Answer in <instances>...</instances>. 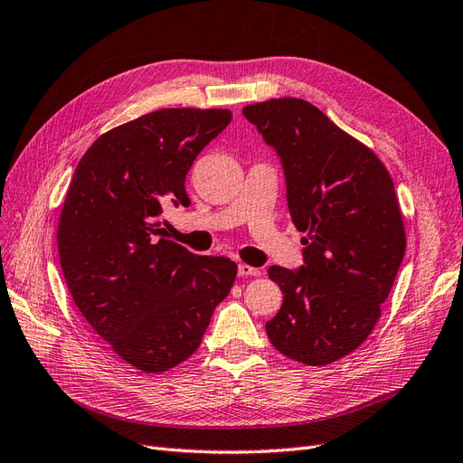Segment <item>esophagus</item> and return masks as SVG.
Listing matches in <instances>:
<instances>
[{
  "instance_id": "34e87169",
  "label": "esophagus",
  "mask_w": 463,
  "mask_h": 463,
  "mask_svg": "<svg viewBox=\"0 0 463 463\" xmlns=\"http://www.w3.org/2000/svg\"><path fill=\"white\" fill-rule=\"evenodd\" d=\"M237 274H240L241 278H247V276H260V270L255 269V266H250V264L240 262V264H237Z\"/></svg>"
}]
</instances>
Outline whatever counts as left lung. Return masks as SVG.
<instances>
[{
  "mask_svg": "<svg viewBox=\"0 0 463 463\" xmlns=\"http://www.w3.org/2000/svg\"><path fill=\"white\" fill-rule=\"evenodd\" d=\"M284 165L291 222L303 237L299 270L270 266L284 293L266 334L311 367L352 354L373 332L405 253L400 203L386 165L299 98L243 108Z\"/></svg>",
  "mask_w": 463,
  "mask_h": 463,
  "instance_id": "obj_1",
  "label": "left lung"
}]
</instances>
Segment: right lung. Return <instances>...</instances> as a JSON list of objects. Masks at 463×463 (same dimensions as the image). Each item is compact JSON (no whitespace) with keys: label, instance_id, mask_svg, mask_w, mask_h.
<instances>
[{"label":"right lung","instance_id":"right-lung-1","mask_svg":"<svg viewBox=\"0 0 463 463\" xmlns=\"http://www.w3.org/2000/svg\"><path fill=\"white\" fill-rule=\"evenodd\" d=\"M232 121L230 109L165 108L96 138L77 164L58 226L69 293L92 330L131 367L158 374L201 345L237 264L201 257L162 228L191 201L185 177Z\"/></svg>","mask_w":463,"mask_h":463}]
</instances>
